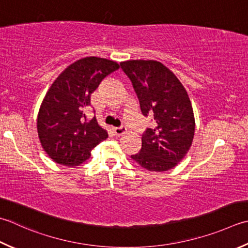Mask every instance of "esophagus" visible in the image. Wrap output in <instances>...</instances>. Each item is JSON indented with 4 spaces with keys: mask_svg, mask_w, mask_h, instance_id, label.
I'll return each mask as SVG.
<instances>
[{
    "mask_svg": "<svg viewBox=\"0 0 248 248\" xmlns=\"http://www.w3.org/2000/svg\"><path fill=\"white\" fill-rule=\"evenodd\" d=\"M125 131H127V129H125V127H116V128H113V132L115 133V135H121L124 134Z\"/></svg>",
    "mask_w": 248,
    "mask_h": 248,
    "instance_id": "34e87169",
    "label": "esophagus"
}]
</instances>
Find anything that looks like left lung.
Instances as JSON below:
<instances>
[{
	"mask_svg": "<svg viewBox=\"0 0 248 248\" xmlns=\"http://www.w3.org/2000/svg\"><path fill=\"white\" fill-rule=\"evenodd\" d=\"M120 66L132 82L140 111L154 123L142 134V148L131 158L149 171L173 169L186 156L195 135V117L187 91L158 61L129 60Z\"/></svg>",
	"mask_w": 248,
	"mask_h": 248,
	"instance_id": "8db88e82",
	"label": "left lung"
}]
</instances>
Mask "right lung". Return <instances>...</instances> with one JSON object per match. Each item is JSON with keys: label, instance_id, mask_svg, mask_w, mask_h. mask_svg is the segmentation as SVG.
<instances>
[{"label": "right lung", "instance_id": "add662e5", "mask_svg": "<svg viewBox=\"0 0 248 248\" xmlns=\"http://www.w3.org/2000/svg\"><path fill=\"white\" fill-rule=\"evenodd\" d=\"M118 63L98 57L77 60L53 81L43 100L37 117V132L44 150L63 166H78L108 132L94 117L87 118L91 93ZM94 111V110H93Z\"/></svg>", "mask_w": 248, "mask_h": 248}]
</instances>
